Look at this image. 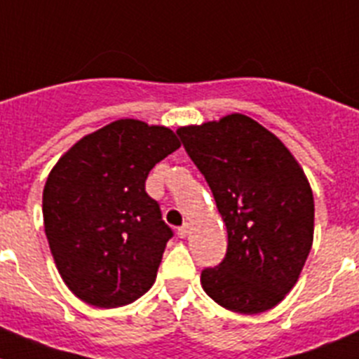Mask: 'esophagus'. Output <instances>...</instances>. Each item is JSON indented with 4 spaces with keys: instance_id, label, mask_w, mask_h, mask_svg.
Segmentation results:
<instances>
[{
    "instance_id": "34e87169",
    "label": "esophagus",
    "mask_w": 359,
    "mask_h": 359,
    "mask_svg": "<svg viewBox=\"0 0 359 359\" xmlns=\"http://www.w3.org/2000/svg\"><path fill=\"white\" fill-rule=\"evenodd\" d=\"M189 233H190V224L189 223H185V224H183V226L177 228V236L182 237V239H185V237L189 236Z\"/></svg>"
}]
</instances>
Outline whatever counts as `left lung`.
<instances>
[{
    "instance_id": "1",
    "label": "left lung",
    "mask_w": 359,
    "mask_h": 359,
    "mask_svg": "<svg viewBox=\"0 0 359 359\" xmlns=\"http://www.w3.org/2000/svg\"><path fill=\"white\" fill-rule=\"evenodd\" d=\"M228 231L223 262L201 271L205 293L257 315L284 300L313 246L315 201L302 167L273 133L241 113L177 129Z\"/></svg>"
}]
</instances>
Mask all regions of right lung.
Here are the masks:
<instances>
[{
  "instance_id": "right-lung-1",
  "label": "right lung",
  "mask_w": 359,
  "mask_h": 359,
  "mask_svg": "<svg viewBox=\"0 0 359 359\" xmlns=\"http://www.w3.org/2000/svg\"><path fill=\"white\" fill-rule=\"evenodd\" d=\"M180 145L169 128L122 118L81 138L48 174L44 231L62 280L82 302L128 306L154 284L172 230L145 180Z\"/></svg>"
}]
</instances>
